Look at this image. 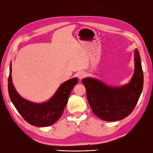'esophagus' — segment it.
Listing matches in <instances>:
<instances>
[{
	"label": "esophagus",
	"instance_id": "1",
	"mask_svg": "<svg viewBox=\"0 0 153 153\" xmlns=\"http://www.w3.org/2000/svg\"><path fill=\"white\" fill-rule=\"evenodd\" d=\"M77 76H78V78H79L80 80H81V79H82L83 78H85L86 76V73L84 72H80L78 73Z\"/></svg>",
	"mask_w": 153,
	"mask_h": 153
}]
</instances>
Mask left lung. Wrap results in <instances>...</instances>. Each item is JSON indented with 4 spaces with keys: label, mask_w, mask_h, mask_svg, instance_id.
<instances>
[{
    "label": "left lung",
    "mask_w": 153,
    "mask_h": 153,
    "mask_svg": "<svg viewBox=\"0 0 153 153\" xmlns=\"http://www.w3.org/2000/svg\"><path fill=\"white\" fill-rule=\"evenodd\" d=\"M134 56L135 71L126 85L111 86L96 78L82 79L90 106L100 119L108 121L121 120L135 108L143 90V72L137 49H135Z\"/></svg>",
    "instance_id": "obj_1"
}]
</instances>
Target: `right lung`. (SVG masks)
Instances as JSON below:
<instances>
[{
  "mask_svg": "<svg viewBox=\"0 0 153 153\" xmlns=\"http://www.w3.org/2000/svg\"><path fill=\"white\" fill-rule=\"evenodd\" d=\"M77 78L65 81L48 101L36 103L27 100L18 94L12 83V63L8 80L10 98L16 109L27 123L37 127H48L54 124L63 114L71 90L78 83Z\"/></svg>",
  "mask_w": 153,
  "mask_h": 153,
  "instance_id": "obj_1",
  "label": "right lung"
}]
</instances>
